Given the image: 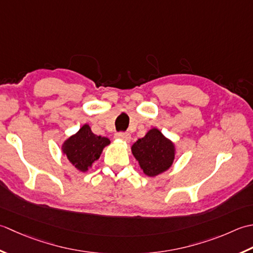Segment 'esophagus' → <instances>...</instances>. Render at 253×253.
Returning <instances> with one entry per match:
<instances>
[{"label": "esophagus", "mask_w": 253, "mask_h": 253, "mask_svg": "<svg viewBox=\"0 0 253 253\" xmlns=\"http://www.w3.org/2000/svg\"><path fill=\"white\" fill-rule=\"evenodd\" d=\"M116 137L120 138V140L125 141V142H130L131 134L127 133V132H119V133L116 134Z\"/></svg>", "instance_id": "obj_1"}]
</instances>
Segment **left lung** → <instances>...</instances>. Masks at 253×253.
I'll return each instance as SVG.
<instances>
[{
	"instance_id": "left-lung-1",
	"label": "left lung",
	"mask_w": 253,
	"mask_h": 253,
	"mask_svg": "<svg viewBox=\"0 0 253 253\" xmlns=\"http://www.w3.org/2000/svg\"><path fill=\"white\" fill-rule=\"evenodd\" d=\"M131 151L143 172L148 177L158 176L168 170L176 155L174 144L156 127L149 130L144 137L138 138Z\"/></svg>"
}]
</instances>
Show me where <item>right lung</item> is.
I'll return each mask as SVG.
<instances>
[{
    "label": "right lung",
    "mask_w": 253,
    "mask_h": 253,
    "mask_svg": "<svg viewBox=\"0 0 253 253\" xmlns=\"http://www.w3.org/2000/svg\"><path fill=\"white\" fill-rule=\"evenodd\" d=\"M109 144V138L96 135L88 125H84L79 132L63 143L62 153L77 170L85 172L100 157L102 149Z\"/></svg>",
    "instance_id": "add662e5"
}]
</instances>
